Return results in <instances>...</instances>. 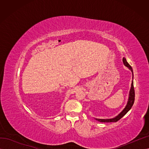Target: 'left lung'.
<instances>
[{
	"label": "left lung",
	"instance_id": "obj_1",
	"mask_svg": "<svg viewBox=\"0 0 149 149\" xmlns=\"http://www.w3.org/2000/svg\"><path fill=\"white\" fill-rule=\"evenodd\" d=\"M123 63L124 65L127 66L128 68L131 71L132 74V83H131V87H130V89L129 91V98H128V101L127 102V104H126L125 107H124V109L120 113L116 116L115 118H111V119H97V118H94L96 120H97L99 122H101V123H112V122H117L120 119L124 116H125L127 112L131 109V107H132L134 102V100H135V91H134V82H133V79H134V74H133V70L132 67L130 66V65L128 63L127 60H126L125 58L124 57L123 58Z\"/></svg>",
	"mask_w": 149,
	"mask_h": 149
}]
</instances>
